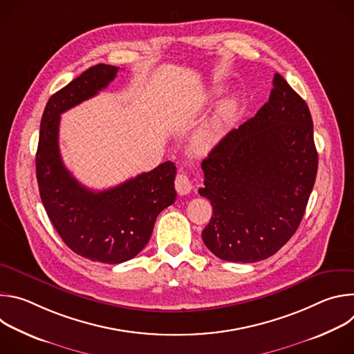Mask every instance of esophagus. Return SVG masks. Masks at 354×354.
I'll use <instances>...</instances> for the list:
<instances>
[{
    "label": "esophagus",
    "instance_id": "esophagus-1",
    "mask_svg": "<svg viewBox=\"0 0 354 354\" xmlns=\"http://www.w3.org/2000/svg\"><path fill=\"white\" fill-rule=\"evenodd\" d=\"M175 189H176V192H178L180 196H183V194L190 193V190L193 189V186H192L190 179H189L185 174H178V175H176V179H175Z\"/></svg>",
    "mask_w": 354,
    "mask_h": 354
}]
</instances>
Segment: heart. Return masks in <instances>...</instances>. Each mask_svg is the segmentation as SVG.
<instances>
[{
	"label": "heart",
	"mask_w": 354,
	"mask_h": 354,
	"mask_svg": "<svg viewBox=\"0 0 354 354\" xmlns=\"http://www.w3.org/2000/svg\"><path fill=\"white\" fill-rule=\"evenodd\" d=\"M234 109H235V105L232 102L223 104L217 115L206 126H203L198 130L194 138V144L200 151H210L221 141L225 133L227 123L234 113Z\"/></svg>",
	"instance_id": "obj_1"
}]
</instances>
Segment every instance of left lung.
<instances>
[{
  "label": "left lung",
  "instance_id": "1",
  "mask_svg": "<svg viewBox=\"0 0 354 354\" xmlns=\"http://www.w3.org/2000/svg\"><path fill=\"white\" fill-rule=\"evenodd\" d=\"M213 216L205 245L228 262L268 259L294 235L313 192L318 153L310 109L280 75L258 113L201 162Z\"/></svg>",
  "mask_w": 354,
  "mask_h": 354
}]
</instances>
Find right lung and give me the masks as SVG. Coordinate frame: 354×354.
<instances>
[{"label":"right lung","mask_w":354,"mask_h":354,"mask_svg":"<svg viewBox=\"0 0 354 354\" xmlns=\"http://www.w3.org/2000/svg\"><path fill=\"white\" fill-rule=\"evenodd\" d=\"M118 71L115 66L96 64L50 96L36 153L39 193L50 221L77 255L108 265L141 252L157 216L176 198V167L171 161L100 192L82 186L63 164L60 115L106 88Z\"/></svg>","instance_id":"1"}]
</instances>
